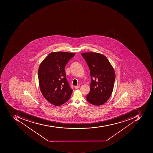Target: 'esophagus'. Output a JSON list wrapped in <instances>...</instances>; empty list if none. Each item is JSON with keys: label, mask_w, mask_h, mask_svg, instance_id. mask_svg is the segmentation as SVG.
<instances>
[{"label": "esophagus", "mask_w": 153, "mask_h": 153, "mask_svg": "<svg viewBox=\"0 0 153 153\" xmlns=\"http://www.w3.org/2000/svg\"><path fill=\"white\" fill-rule=\"evenodd\" d=\"M79 86H80V85H77V86H74V88H75V89H78V88L79 87Z\"/></svg>", "instance_id": "esophagus-1"}]
</instances>
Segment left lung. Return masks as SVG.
<instances>
[{
  "label": "left lung",
  "mask_w": 153,
  "mask_h": 153,
  "mask_svg": "<svg viewBox=\"0 0 153 153\" xmlns=\"http://www.w3.org/2000/svg\"><path fill=\"white\" fill-rule=\"evenodd\" d=\"M81 55L89 66L91 77V89L86 99L92 105H102L112 95L115 71L107 57L102 54L85 52L81 53Z\"/></svg>",
  "instance_id": "left-lung-1"
}]
</instances>
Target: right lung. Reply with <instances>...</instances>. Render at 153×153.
<instances>
[{"instance_id": "1", "label": "right lung", "mask_w": 153, "mask_h": 153, "mask_svg": "<svg viewBox=\"0 0 153 153\" xmlns=\"http://www.w3.org/2000/svg\"><path fill=\"white\" fill-rule=\"evenodd\" d=\"M75 53L57 51L50 53L38 70L39 83L43 97L56 106L68 101L73 90L66 79L65 67Z\"/></svg>"}]
</instances>
